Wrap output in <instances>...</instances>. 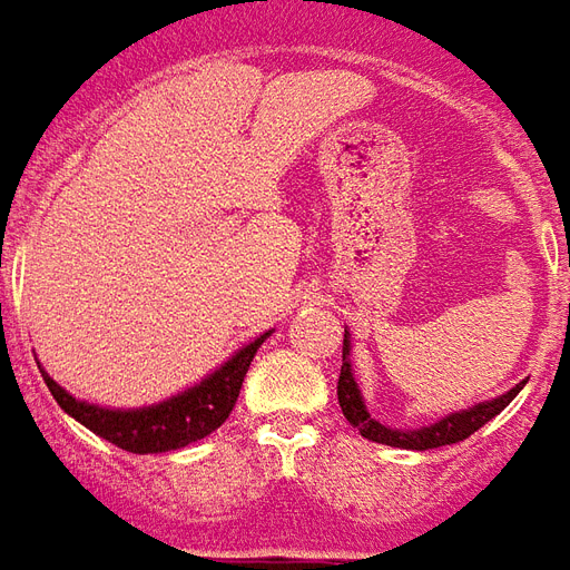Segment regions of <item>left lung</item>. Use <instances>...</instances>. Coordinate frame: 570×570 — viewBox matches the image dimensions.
<instances>
[{"instance_id": "left-lung-1", "label": "left lung", "mask_w": 570, "mask_h": 570, "mask_svg": "<svg viewBox=\"0 0 570 570\" xmlns=\"http://www.w3.org/2000/svg\"><path fill=\"white\" fill-rule=\"evenodd\" d=\"M351 345H347V333L345 342H342V372H338V406L345 412V419L351 421V428L360 430V436H366L372 442H382V445H396V449H415V452H428V449H440V445H452V442L466 440L470 433H476L482 424H489L494 415H501L503 409L510 406L522 384H515L513 391H507L498 400H489V403H479L473 409H464V412H452L449 419L436 421L430 428L421 430H391L379 424L375 419H370V412L363 406V396L357 391V382H354V372H351Z\"/></svg>"}]
</instances>
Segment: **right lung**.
Returning <instances> with one entry per match:
<instances>
[{"instance_id": "1", "label": "right lung", "mask_w": 570, "mask_h": 570, "mask_svg": "<svg viewBox=\"0 0 570 570\" xmlns=\"http://www.w3.org/2000/svg\"><path fill=\"white\" fill-rule=\"evenodd\" d=\"M268 335L272 333L259 335L256 342L240 347L225 366L213 372L210 379L195 384L191 391L149 409L121 412V409L88 406V403H81L76 396H69L55 379H48L45 370L42 379L51 396L57 400V406L69 412L76 421H81L88 430H94L97 436H104L112 445H118V449L134 454L170 452V449H183L188 442L210 436L213 430L228 419V412L237 403V394H240V384H244L249 363H253L256 351H259V345Z\"/></svg>"}]
</instances>
